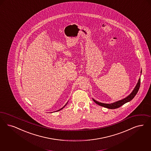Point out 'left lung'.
<instances>
[{
	"instance_id": "1",
	"label": "left lung",
	"mask_w": 151,
	"mask_h": 151,
	"mask_svg": "<svg viewBox=\"0 0 151 151\" xmlns=\"http://www.w3.org/2000/svg\"><path fill=\"white\" fill-rule=\"evenodd\" d=\"M140 73H142V70H141ZM140 85V78H139V80H138V81L137 84L136 85L135 87L134 88V90L132 91V92L127 97L124 98V99H121V100H120V101L115 102L112 103H110V104H107V103L99 102H98L97 101H96L95 99H94L93 98V101L94 102L96 103L97 104H98L99 106H102V107H106V108H107V109H117V108H119L121 106L124 105L125 103L129 102H130V101H132L134 97L136 96V94H137L138 91H139Z\"/></svg>"
}]
</instances>
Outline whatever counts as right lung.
Wrapping results in <instances>:
<instances>
[{"label": "right lung", "mask_w": 151, "mask_h": 151, "mask_svg": "<svg viewBox=\"0 0 151 151\" xmlns=\"http://www.w3.org/2000/svg\"><path fill=\"white\" fill-rule=\"evenodd\" d=\"M67 103H68V102H67L66 104H65V106H63V107H62V109H59V110H57V111H60V110H61V109H63V108H64V107H65V106H66L67 104Z\"/></svg>", "instance_id": "1"}]
</instances>
